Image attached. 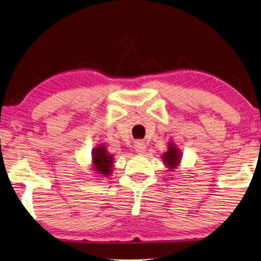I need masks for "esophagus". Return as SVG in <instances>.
<instances>
[{
    "mask_svg": "<svg viewBox=\"0 0 261 261\" xmlns=\"http://www.w3.org/2000/svg\"><path fill=\"white\" fill-rule=\"evenodd\" d=\"M134 147H135V151L137 152V153H144L146 150V144L143 141H137V142H135Z\"/></svg>",
    "mask_w": 261,
    "mask_h": 261,
    "instance_id": "1",
    "label": "esophagus"
}]
</instances>
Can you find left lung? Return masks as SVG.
Returning <instances> with one entry per match:
<instances>
[{
	"mask_svg": "<svg viewBox=\"0 0 261 261\" xmlns=\"http://www.w3.org/2000/svg\"><path fill=\"white\" fill-rule=\"evenodd\" d=\"M162 159H164L166 166L169 167L170 169H174L175 167L178 166L179 160H180V154H179V150L177 149L174 143H169L168 151H167L166 153H164Z\"/></svg>",
	"mask_w": 261,
	"mask_h": 261,
	"instance_id": "8db88e82",
	"label": "left lung"
}]
</instances>
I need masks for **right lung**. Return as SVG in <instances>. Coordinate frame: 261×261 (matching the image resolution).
<instances>
[{
  "label": "right lung",
  "instance_id": "obj_1",
  "mask_svg": "<svg viewBox=\"0 0 261 261\" xmlns=\"http://www.w3.org/2000/svg\"><path fill=\"white\" fill-rule=\"evenodd\" d=\"M114 158L108 154L106 146L99 145L93 150V165L96 171H99L103 176H109L111 174L112 166H114Z\"/></svg>",
  "mask_w": 261,
  "mask_h": 261
}]
</instances>
